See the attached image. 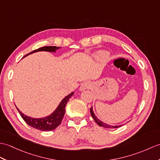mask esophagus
<instances>
[{
    "instance_id": "34e87169",
    "label": "esophagus",
    "mask_w": 160,
    "mask_h": 160,
    "mask_svg": "<svg viewBox=\"0 0 160 160\" xmlns=\"http://www.w3.org/2000/svg\"><path fill=\"white\" fill-rule=\"evenodd\" d=\"M91 87V82H85L82 83L80 87V91H82L85 89H88V88H90Z\"/></svg>"
}]
</instances>
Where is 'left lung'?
<instances>
[{
	"label": "left lung",
	"mask_w": 160,
	"mask_h": 160,
	"mask_svg": "<svg viewBox=\"0 0 160 160\" xmlns=\"http://www.w3.org/2000/svg\"><path fill=\"white\" fill-rule=\"evenodd\" d=\"M90 112H91V116L93 118V119L95 120V121L97 122V124H98L99 126H101V127H103L105 128H117L118 127H121V126H122V125H108L106 123H105V122H102V121H100L99 118H98V117L95 116V113L93 112V110H92V107L90 109Z\"/></svg>",
	"instance_id": "1"
}]
</instances>
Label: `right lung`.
Here are the masks:
<instances>
[{
	"label": "right lung",
	"instance_id": "add662e5",
	"mask_svg": "<svg viewBox=\"0 0 160 160\" xmlns=\"http://www.w3.org/2000/svg\"><path fill=\"white\" fill-rule=\"evenodd\" d=\"M59 48H61V47L44 46L32 51L31 52L25 55L24 57H27V55L39 51H46L50 52H55L56 50L59 49ZM73 93L74 92H72L68 96H66L64 99H62L61 103H59V105L57 108V109H56L52 113L49 115V116L43 118H35L28 117L27 115L22 113L16 106V107L17 110H18V112L20 114L22 118H23L24 121L27 122L28 125L31 126V127L35 128L37 129H39V130L41 131H52L54 130V129L57 128L58 126L61 124L62 118L64 117L65 113V106L67 105V103H68L69 99L73 95Z\"/></svg>",
	"mask_w": 160,
	"mask_h": 160
}]
</instances>
